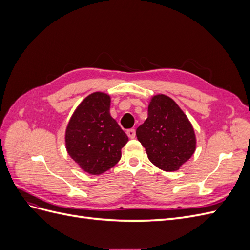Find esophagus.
Listing matches in <instances>:
<instances>
[{
	"mask_svg": "<svg viewBox=\"0 0 250 250\" xmlns=\"http://www.w3.org/2000/svg\"><path fill=\"white\" fill-rule=\"evenodd\" d=\"M127 135H128V138L129 139H133L134 137H135V130L134 129H129V130H127Z\"/></svg>",
	"mask_w": 250,
	"mask_h": 250,
	"instance_id": "34e87169",
	"label": "esophagus"
}]
</instances>
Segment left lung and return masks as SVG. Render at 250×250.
Instances as JSON below:
<instances>
[{
    "label": "left lung",
    "mask_w": 250,
    "mask_h": 250,
    "mask_svg": "<svg viewBox=\"0 0 250 250\" xmlns=\"http://www.w3.org/2000/svg\"><path fill=\"white\" fill-rule=\"evenodd\" d=\"M149 161L164 171H177L196 150L194 128L185 112L170 97L151 98L148 118L137 129Z\"/></svg>",
    "instance_id": "8db88e82"
}]
</instances>
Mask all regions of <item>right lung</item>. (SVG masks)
<instances>
[{"mask_svg":"<svg viewBox=\"0 0 250 250\" xmlns=\"http://www.w3.org/2000/svg\"><path fill=\"white\" fill-rule=\"evenodd\" d=\"M109 108L107 94H90L78 105L65 129L67 153L92 175H100L112 168L128 142L126 133L111 118Z\"/></svg>","mask_w":250,"mask_h":250,"instance_id":"right-lung-1","label":"right lung"}]
</instances>
